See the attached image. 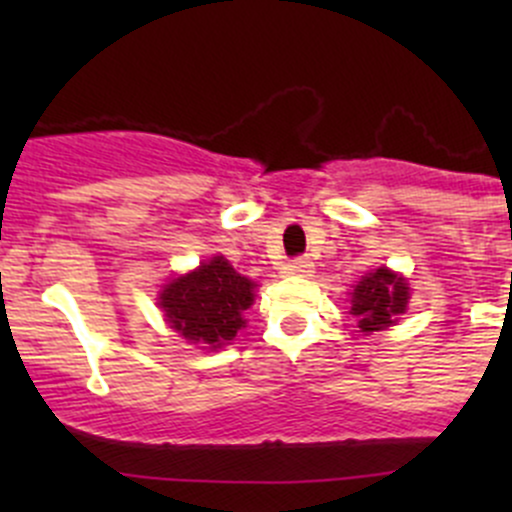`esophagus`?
Listing matches in <instances>:
<instances>
[{"label": "esophagus", "mask_w": 512, "mask_h": 512, "mask_svg": "<svg viewBox=\"0 0 512 512\" xmlns=\"http://www.w3.org/2000/svg\"><path fill=\"white\" fill-rule=\"evenodd\" d=\"M287 272L289 275H299V277H312L314 272V265L307 260V257H297V260H292L287 265Z\"/></svg>", "instance_id": "1"}]
</instances>
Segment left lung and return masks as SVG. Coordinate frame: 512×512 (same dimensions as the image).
<instances>
[{
    "mask_svg": "<svg viewBox=\"0 0 512 512\" xmlns=\"http://www.w3.org/2000/svg\"><path fill=\"white\" fill-rule=\"evenodd\" d=\"M406 302H409V287L404 277L379 267L376 272L361 277L359 285L354 287L352 314L361 332H379L394 324L399 314H404Z\"/></svg>",
    "mask_w": 512,
    "mask_h": 512,
    "instance_id": "left-lung-1",
    "label": "left lung"
}]
</instances>
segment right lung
Instances as JSON below:
<instances>
[{"label": "right lung", "mask_w": 512, "mask_h": 512, "mask_svg": "<svg viewBox=\"0 0 512 512\" xmlns=\"http://www.w3.org/2000/svg\"><path fill=\"white\" fill-rule=\"evenodd\" d=\"M257 285L237 275L225 257H213L190 275L178 277L160 292V307L170 329L195 344L223 347L245 327V309L250 307Z\"/></svg>", "instance_id": "right-lung-1"}]
</instances>
